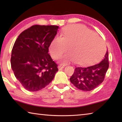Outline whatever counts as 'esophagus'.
<instances>
[{
	"label": "esophagus",
	"mask_w": 122,
	"mask_h": 122,
	"mask_svg": "<svg viewBox=\"0 0 122 122\" xmlns=\"http://www.w3.org/2000/svg\"><path fill=\"white\" fill-rule=\"evenodd\" d=\"M65 67V66H62V65H59V66H58V68L59 69H63V68H64Z\"/></svg>",
	"instance_id": "1"
}]
</instances>
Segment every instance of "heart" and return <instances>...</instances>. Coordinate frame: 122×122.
Returning a JSON list of instances; mask_svg holds the SVG:
<instances>
[{
    "mask_svg": "<svg viewBox=\"0 0 122 122\" xmlns=\"http://www.w3.org/2000/svg\"><path fill=\"white\" fill-rule=\"evenodd\" d=\"M105 44L96 34L79 25H69L64 28L62 36H56L51 41L49 51L51 56L60 58L63 64L74 61L78 65H86L96 61L105 51Z\"/></svg>",
    "mask_w": 122,
    "mask_h": 122,
    "instance_id": "1",
    "label": "heart"
}]
</instances>
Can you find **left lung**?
Instances as JSON below:
<instances>
[{
  "mask_svg": "<svg viewBox=\"0 0 122 122\" xmlns=\"http://www.w3.org/2000/svg\"><path fill=\"white\" fill-rule=\"evenodd\" d=\"M109 65L108 51H107L100 62L86 67H76L70 81L80 90H93L104 81Z\"/></svg>",
  "mask_w": 122,
  "mask_h": 122,
  "instance_id": "8db88e82",
  "label": "left lung"
}]
</instances>
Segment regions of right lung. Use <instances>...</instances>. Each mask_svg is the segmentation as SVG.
<instances>
[{"instance_id":"obj_1","label":"right lung","mask_w":122,"mask_h":122,"mask_svg":"<svg viewBox=\"0 0 122 122\" xmlns=\"http://www.w3.org/2000/svg\"><path fill=\"white\" fill-rule=\"evenodd\" d=\"M59 26L36 25L20 33L12 50L11 64L14 75L30 92H37L51 83L59 71L48 54Z\"/></svg>"}]
</instances>
